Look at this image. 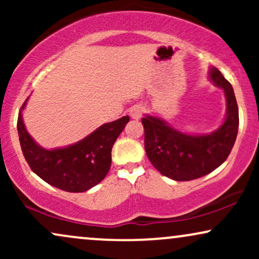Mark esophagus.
I'll use <instances>...</instances> for the list:
<instances>
[{"label": "esophagus", "instance_id": "34e87169", "mask_svg": "<svg viewBox=\"0 0 259 259\" xmlns=\"http://www.w3.org/2000/svg\"><path fill=\"white\" fill-rule=\"evenodd\" d=\"M142 113H144V107H141L140 105H136V106H134L132 109H130V117H132L133 119L138 120L142 117Z\"/></svg>", "mask_w": 259, "mask_h": 259}]
</instances>
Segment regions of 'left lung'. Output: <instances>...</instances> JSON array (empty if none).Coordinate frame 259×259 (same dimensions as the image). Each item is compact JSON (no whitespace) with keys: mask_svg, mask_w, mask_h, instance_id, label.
Instances as JSON below:
<instances>
[{"mask_svg":"<svg viewBox=\"0 0 259 259\" xmlns=\"http://www.w3.org/2000/svg\"><path fill=\"white\" fill-rule=\"evenodd\" d=\"M210 81L224 90L227 115L223 124L206 135H190L171 127L165 120L145 115V150L160 174L177 181L198 179L225 162L239 130V108L233 86L214 67L209 69Z\"/></svg>","mask_w":259,"mask_h":259,"instance_id":"left-lung-1","label":"left lung"}]
</instances>
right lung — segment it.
Wrapping results in <instances>:
<instances>
[{
    "instance_id": "obj_1",
    "label": "right lung",
    "mask_w": 259,
    "mask_h": 259,
    "mask_svg": "<svg viewBox=\"0 0 259 259\" xmlns=\"http://www.w3.org/2000/svg\"><path fill=\"white\" fill-rule=\"evenodd\" d=\"M26 101L18 115L17 127L20 147L31 170L50 185L68 192H84L105 179L111 168L112 147L129 117L103 124L70 146L46 150L34 141L23 123Z\"/></svg>"
}]
</instances>
